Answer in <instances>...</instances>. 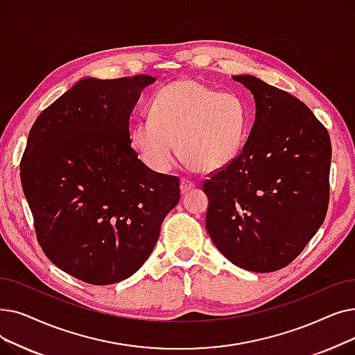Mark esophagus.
<instances>
[{
  "label": "esophagus",
  "mask_w": 355,
  "mask_h": 355,
  "mask_svg": "<svg viewBox=\"0 0 355 355\" xmlns=\"http://www.w3.org/2000/svg\"><path fill=\"white\" fill-rule=\"evenodd\" d=\"M194 187H196V184H194L193 181H190V180H187V178H182V180H181V193H182V194H186L187 191L193 190Z\"/></svg>",
  "instance_id": "esophagus-1"
}]
</instances>
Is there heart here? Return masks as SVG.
Returning a JSON list of instances; mask_svg holds the SVG:
<instances>
[{"instance_id": "heart-1", "label": "heart", "mask_w": 355, "mask_h": 355, "mask_svg": "<svg viewBox=\"0 0 355 355\" xmlns=\"http://www.w3.org/2000/svg\"><path fill=\"white\" fill-rule=\"evenodd\" d=\"M248 128V104L236 92H219L197 80H180L157 92L149 116L132 125L129 141L155 173L171 171L177 142L190 168L211 173L238 157Z\"/></svg>"}]
</instances>
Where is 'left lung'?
<instances>
[{"instance_id": "1", "label": "left lung", "mask_w": 355, "mask_h": 355, "mask_svg": "<svg viewBox=\"0 0 355 355\" xmlns=\"http://www.w3.org/2000/svg\"><path fill=\"white\" fill-rule=\"evenodd\" d=\"M232 78L255 100L242 152L203 182L206 229L230 263L254 272L288 266L323 223L331 139L309 107L252 75Z\"/></svg>"}]
</instances>
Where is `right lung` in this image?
I'll return each mask as SVG.
<instances>
[{
	"instance_id": "add662e5",
	"label": "right lung",
	"mask_w": 355,
	"mask_h": 355,
	"mask_svg": "<svg viewBox=\"0 0 355 355\" xmlns=\"http://www.w3.org/2000/svg\"><path fill=\"white\" fill-rule=\"evenodd\" d=\"M157 80L84 78L36 119L20 162L36 236L52 263L105 286L133 275L180 200V180L152 171L129 141L141 92Z\"/></svg>"
}]
</instances>
